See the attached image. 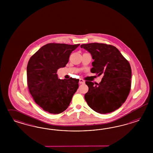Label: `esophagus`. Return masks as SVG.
Masks as SVG:
<instances>
[{
  "label": "esophagus",
  "instance_id": "obj_1",
  "mask_svg": "<svg viewBox=\"0 0 153 153\" xmlns=\"http://www.w3.org/2000/svg\"><path fill=\"white\" fill-rule=\"evenodd\" d=\"M79 84H84V83H85V82L82 79H79Z\"/></svg>",
  "mask_w": 153,
  "mask_h": 153
}]
</instances>
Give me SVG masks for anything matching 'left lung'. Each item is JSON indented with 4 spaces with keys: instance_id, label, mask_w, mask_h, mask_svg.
<instances>
[{
    "instance_id": "left-lung-1",
    "label": "left lung",
    "mask_w": 153,
    "mask_h": 153,
    "mask_svg": "<svg viewBox=\"0 0 153 153\" xmlns=\"http://www.w3.org/2000/svg\"><path fill=\"white\" fill-rule=\"evenodd\" d=\"M94 60L92 73L102 74L99 83L86 81L88 91L85 95L94 111L106 114L116 111L125 102L131 88V68L129 62L115 46L100 43L82 44Z\"/></svg>"
}]
</instances>
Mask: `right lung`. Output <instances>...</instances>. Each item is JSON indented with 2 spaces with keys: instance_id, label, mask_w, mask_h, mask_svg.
<instances>
[{
  "instance_id": "add662e5",
  "label": "right lung",
  "mask_w": 153,
  "mask_h": 153,
  "mask_svg": "<svg viewBox=\"0 0 153 153\" xmlns=\"http://www.w3.org/2000/svg\"><path fill=\"white\" fill-rule=\"evenodd\" d=\"M79 44H48L30 59L27 66V84L35 102L51 114H59L70 105L79 88V79H58L56 71L65 67L72 51Z\"/></svg>"
}]
</instances>
